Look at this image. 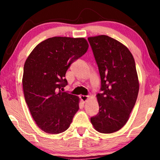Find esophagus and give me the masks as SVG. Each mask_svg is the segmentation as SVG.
<instances>
[{
	"instance_id": "esophagus-1",
	"label": "esophagus",
	"mask_w": 160,
	"mask_h": 160,
	"mask_svg": "<svg viewBox=\"0 0 160 160\" xmlns=\"http://www.w3.org/2000/svg\"><path fill=\"white\" fill-rule=\"evenodd\" d=\"M89 96H84V95H81L80 96V99L82 100L83 102H85L87 101V100L89 99Z\"/></svg>"
}]
</instances>
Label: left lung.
Returning <instances> with one entry per match:
<instances>
[{"mask_svg":"<svg viewBox=\"0 0 160 160\" xmlns=\"http://www.w3.org/2000/svg\"><path fill=\"white\" fill-rule=\"evenodd\" d=\"M88 40L101 78V93L97 94L99 113L91 118L94 128L112 133L127 123L139 92V80L132 53L127 47L106 35Z\"/></svg>","mask_w":160,"mask_h":160,"instance_id":"8db88e82","label":"left lung"}]
</instances>
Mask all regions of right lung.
<instances>
[{
    "mask_svg": "<svg viewBox=\"0 0 160 160\" xmlns=\"http://www.w3.org/2000/svg\"><path fill=\"white\" fill-rule=\"evenodd\" d=\"M88 47L84 38L52 37L39 43L25 61L24 96L36 124L47 133L65 131L79 109V97L60 89L67 84V69Z\"/></svg>",
    "mask_w": 160,
    "mask_h": 160,
    "instance_id": "obj_1",
    "label": "right lung"
}]
</instances>
